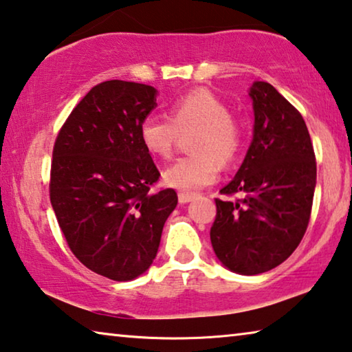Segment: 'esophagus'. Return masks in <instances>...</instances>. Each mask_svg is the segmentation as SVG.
<instances>
[{
    "mask_svg": "<svg viewBox=\"0 0 352 352\" xmlns=\"http://www.w3.org/2000/svg\"><path fill=\"white\" fill-rule=\"evenodd\" d=\"M194 199V194L191 192H178V202L180 204H188Z\"/></svg>",
    "mask_w": 352,
    "mask_h": 352,
    "instance_id": "esophagus-1",
    "label": "esophagus"
}]
</instances>
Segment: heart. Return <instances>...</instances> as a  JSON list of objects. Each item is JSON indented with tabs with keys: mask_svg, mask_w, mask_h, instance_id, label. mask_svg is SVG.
Here are the masks:
<instances>
[{
	"mask_svg": "<svg viewBox=\"0 0 352 352\" xmlns=\"http://www.w3.org/2000/svg\"><path fill=\"white\" fill-rule=\"evenodd\" d=\"M189 138L186 158L177 160L163 174L167 186L180 191H199L216 180L219 166L238 158L243 146L241 124L222 100L205 89H196L170 104L169 119L150 114L139 125V139L156 158H169L178 135Z\"/></svg>",
	"mask_w": 352,
	"mask_h": 352,
	"instance_id": "b5f03b06",
	"label": "heart"
}]
</instances>
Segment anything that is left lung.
Here are the masks:
<instances>
[{
  "label": "left lung",
  "instance_id": "obj_1",
  "mask_svg": "<svg viewBox=\"0 0 352 352\" xmlns=\"http://www.w3.org/2000/svg\"><path fill=\"white\" fill-rule=\"evenodd\" d=\"M254 138L236 175L216 199L210 238L222 265L244 276L283 263L307 230L316 186L311 139L299 111L270 82L255 81Z\"/></svg>",
  "mask_w": 352,
  "mask_h": 352
}]
</instances>
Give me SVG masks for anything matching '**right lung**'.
<instances>
[{"label": "right lung", "mask_w": 352, "mask_h": 352, "mask_svg": "<svg viewBox=\"0 0 352 352\" xmlns=\"http://www.w3.org/2000/svg\"><path fill=\"white\" fill-rule=\"evenodd\" d=\"M155 106L152 86L100 82L67 117L53 147L50 200L58 224L76 258L111 280L148 270L178 202L174 189H150L160 170L139 125Z\"/></svg>", "instance_id": "1"}]
</instances>
